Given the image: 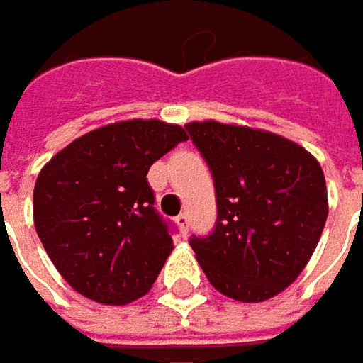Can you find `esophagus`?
<instances>
[{
  "label": "esophagus",
  "instance_id": "1",
  "mask_svg": "<svg viewBox=\"0 0 363 363\" xmlns=\"http://www.w3.org/2000/svg\"><path fill=\"white\" fill-rule=\"evenodd\" d=\"M175 223H177L179 231H182V233H186V231H188V227H190V215H186V213H184V215H179V217L175 219Z\"/></svg>",
  "mask_w": 363,
  "mask_h": 363
}]
</instances>
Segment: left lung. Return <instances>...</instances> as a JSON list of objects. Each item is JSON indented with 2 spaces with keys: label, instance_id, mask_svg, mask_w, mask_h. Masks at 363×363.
Returning a JSON list of instances; mask_svg holds the SVG:
<instances>
[{
  "label": "left lung",
  "instance_id": "1",
  "mask_svg": "<svg viewBox=\"0 0 363 363\" xmlns=\"http://www.w3.org/2000/svg\"><path fill=\"white\" fill-rule=\"evenodd\" d=\"M186 130L208 163L217 225L190 246L211 285L246 303L274 298L312 258L328 198L320 163L279 134L208 121Z\"/></svg>",
  "mask_w": 363,
  "mask_h": 363
}]
</instances>
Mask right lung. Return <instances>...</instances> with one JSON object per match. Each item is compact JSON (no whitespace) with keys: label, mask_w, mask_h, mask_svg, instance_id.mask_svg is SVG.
<instances>
[{"label":"right lung","mask_w":363,"mask_h":363,"mask_svg":"<svg viewBox=\"0 0 363 363\" xmlns=\"http://www.w3.org/2000/svg\"><path fill=\"white\" fill-rule=\"evenodd\" d=\"M184 140L182 125L125 119L76 138L40 169L35 229L74 291L123 306L152 287L173 240L146 173Z\"/></svg>","instance_id":"add662e5"}]
</instances>
